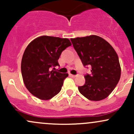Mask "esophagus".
I'll list each match as a JSON object with an SVG mask.
<instances>
[{
    "mask_svg": "<svg viewBox=\"0 0 134 134\" xmlns=\"http://www.w3.org/2000/svg\"><path fill=\"white\" fill-rule=\"evenodd\" d=\"M69 76L70 77H76L77 76V75H73V74H69Z\"/></svg>",
    "mask_w": 134,
    "mask_h": 134,
    "instance_id": "34e87169",
    "label": "esophagus"
}]
</instances>
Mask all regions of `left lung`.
<instances>
[{
  "instance_id": "1",
  "label": "left lung",
  "mask_w": 134,
  "mask_h": 134,
  "mask_svg": "<svg viewBox=\"0 0 134 134\" xmlns=\"http://www.w3.org/2000/svg\"><path fill=\"white\" fill-rule=\"evenodd\" d=\"M70 40L83 65L91 67V74L84 75L85 84L78 90L91 101L102 100L113 91L120 78L116 52L105 40L96 35Z\"/></svg>"
}]
</instances>
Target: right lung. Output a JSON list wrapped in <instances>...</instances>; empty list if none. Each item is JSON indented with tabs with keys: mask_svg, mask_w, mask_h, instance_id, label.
Wrapping results in <instances>:
<instances>
[{
	"mask_svg": "<svg viewBox=\"0 0 134 134\" xmlns=\"http://www.w3.org/2000/svg\"><path fill=\"white\" fill-rule=\"evenodd\" d=\"M71 43L67 38L42 36L27 45L21 61L24 84L32 94L48 100L60 91L68 74L52 70L60 66L58 60Z\"/></svg>",
	"mask_w": 134,
	"mask_h": 134,
	"instance_id": "obj_1",
	"label": "right lung"
}]
</instances>
